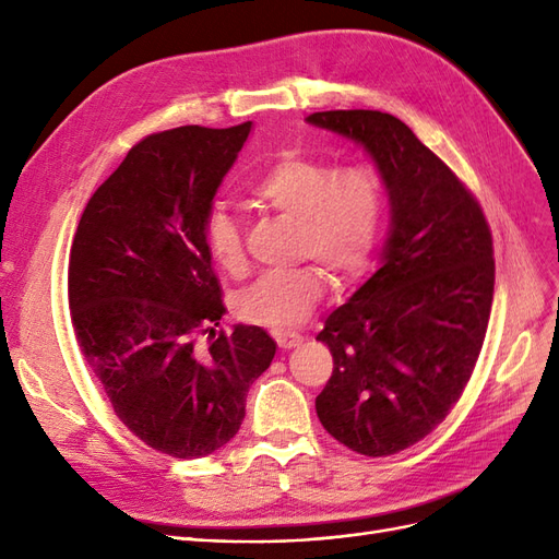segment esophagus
Instances as JSON below:
<instances>
[{"label":"esophagus","instance_id":"1","mask_svg":"<svg viewBox=\"0 0 559 559\" xmlns=\"http://www.w3.org/2000/svg\"><path fill=\"white\" fill-rule=\"evenodd\" d=\"M275 341H277L280 349H294L302 343V335H298V333H275Z\"/></svg>","mask_w":559,"mask_h":559}]
</instances>
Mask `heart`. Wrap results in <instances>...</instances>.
Masks as SVG:
<instances>
[{"label": "heart", "instance_id": "b5f03b06", "mask_svg": "<svg viewBox=\"0 0 559 559\" xmlns=\"http://www.w3.org/2000/svg\"><path fill=\"white\" fill-rule=\"evenodd\" d=\"M249 193L259 207L294 222V261L316 267L259 277L235 300V312L247 324L289 331L317 310L326 277L335 286H349L366 275L384 226V186L368 170L335 175L317 160L286 156L270 165ZM202 240L218 267L245 273L242 224L226 207L207 212Z\"/></svg>", "mask_w": 559, "mask_h": 559}]
</instances>
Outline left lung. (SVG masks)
I'll use <instances>...</instances> for the list:
<instances>
[{"label": "left lung", "mask_w": 559, "mask_h": 559, "mask_svg": "<svg viewBox=\"0 0 559 559\" xmlns=\"http://www.w3.org/2000/svg\"><path fill=\"white\" fill-rule=\"evenodd\" d=\"M308 123L361 144L392 207L382 265L317 335L333 354L317 415L354 452L396 454L441 425L476 368L495 296L492 233L478 200L396 116L337 109Z\"/></svg>", "instance_id": "left-lung-1"}]
</instances>
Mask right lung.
I'll return each instance as SVG.
<instances>
[{
	"mask_svg": "<svg viewBox=\"0 0 559 559\" xmlns=\"http://www.w3.org/2000/svg\"><path fill=\"white\" fill-rule=\"evenodd\" d=\"M249 132L251 121L148 134L93 193L70 251L83 361L116 417L177 460L207 456L238 433L249 386L277 349L261 326L214 331L226 308L202 240Z\"/></svg>",
	"mask_w": 559,
	"mask_h": 559,
	"instance_id": "add662e5",
	"label": "right lung"
}]
</instances>
